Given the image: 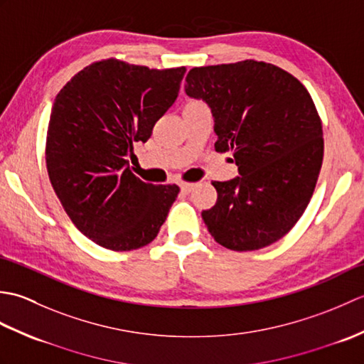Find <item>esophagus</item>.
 <instances>
[{
	"mask_svg": "<svg viewBox=\"0 0 364 364\" xmlns=\"http://www.w3.org/2000/svg\"><path fill=\"white\" fill-rule=\"evenodd\" d=\"M194 186H196L194 183H184V181L180 183V189L181 192H184V194H189V192L194 189Z\"/></svg>",
	"mask_w": 364,
	"mask_h": 364,
	"instance_id": "obj_1",
	"label": "esophagus"
}]
</instances>
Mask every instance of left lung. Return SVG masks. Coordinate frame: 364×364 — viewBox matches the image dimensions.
I'll list each match as a JSON object with an SVG mask.
<instances>
[{"label": "left lung", "instance_id": "8db88e82", "mask_svg": "<svg viewBox=\"0 0 364 364\" xmlns=\"http://www.w3.org/2000/svg\"><path fill=\"white\" fill-rule=\"evenodd\" d=\"M184 90L211 107L215 151H231L239 176L213 181L202 213L215 242L236 252L277 242L306 210L322 167V123L304 84L283 68L242 60L196 67Z\"/></svg>", "mask_w": 364, "mask_h": 364}]
</instances>
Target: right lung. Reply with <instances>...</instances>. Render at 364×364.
Here are the masks:
<instances>
[{
    "label": "right lung",
    "mask_w": 364,
    "mask_h": 364,
    "mask_svg": "<svg viewBox=\"0 0 364 364\" xmlns=\"http://www.w3.org/2000/svg\"><path fill=\"white\" fill-rule=\"evenodd\" d=\"M184 73L106 59L76 73L54 100L45 150L51 186L75 227L105 249L150 244L180 192L139 180L127 158L175 103Z\"/></svg>",
    "instance_id": "right-lung-1"
}]
</instances>
